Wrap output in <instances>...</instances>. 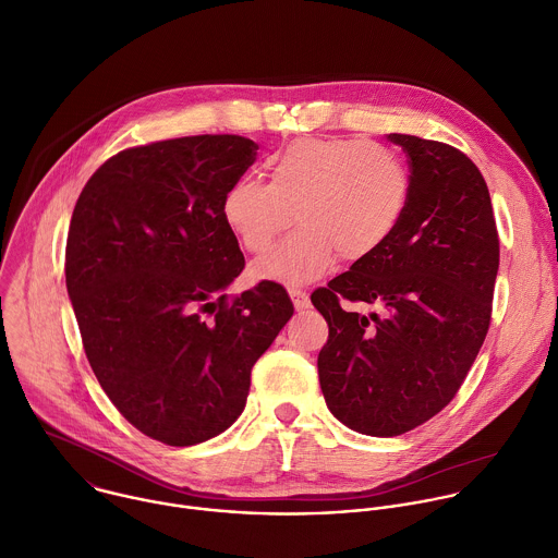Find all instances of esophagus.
Wrapping results in <instances>:
<instances>
[{
    "mask_svg": "<svg viewBox=\"0 0 558 558\" xmlns=\"http://www.w3.org/2000/svg\"><path fill=\"white\" fill-rule=\"evenodd\" d=\"M288 292H290V299H292V303H294L296 310H305V307L310 305V296H307L303 290L292 288V290H288Z\"/></svg>",
    "mask_w": 558,
    "mask_h": 558,
    "instance_id": "obj_1",
    "label": "esophagus"
}]
</instances>
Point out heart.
Returning a JSON list of instances; mask_svg holds the SVG:
<instances>
[{
    "instance_id": "b5f03b06",
    "label": "heart",
    "mask_w": 558,
    "mask_h": 558,
    "mask_svg": "<svg viewBox=\"0 0 558 558\" xmlns=\"http://www.w3.org/2000/svg\"><path fill=\"white\" fill-rule=\"evenodd\" d=\"M268 185L233 181L220 214L253 255L270 248L279 233L296 231L253 266L255 279L303 286L323 277L338 255L357 264L379 253L399 229L410 177L397 153L347 137L296 140L266 161Z\"/></svg>"
}]
</instances>
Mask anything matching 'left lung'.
<instances>
[{"label":"left lung","mask_w":558,"mask_h":558,"mask_svg":"<svg viewBox=\"0 0 558 558\" xmlns=\"http://www.w3.org/2000/svg\"><path fill=\"white\" fill-rule=\"evenodd\" d=\"M408 157L410 198L388 244L312 294L329 325L318 377L331 414L399 436L438 414L464 381L490 323L499 240L488 187L453 146L390 133ZM381 302L384 319L339 307Z\"/></svg>","instance_id":"left-lung-1"}]
</instances>
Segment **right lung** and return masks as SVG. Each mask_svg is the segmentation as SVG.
<instances>
[{
  "label": "right lung",
  "mask_w": 558,
  "mask_h": 558,
  "mask_svg": "<svg viewBox=\"0 0 558 558\" xmlns=\"http://www.w3.org/2000/svg\"><path fill=\"white\" fill-rule=\"evenodd\" d=\"M257 148L240 135L129 148L74 207L65 279L87 360L122 416L172 447L242 414L253 364L294 314L272 281L225 294L244 255L220 203Z\"/></svg>",
  "instance_id": "add662e5"
}]
</instances>
